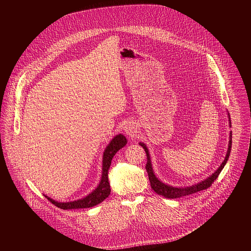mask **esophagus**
<instances>
[{"label":"esophagus","mask_w":251,"mask_h":251,"mask_svg":"<svg viewBox=\"0 0 251 251\" xmlns=\"http://www.w3.org/2000/svg\"><path fill=\"white\" fill-rule=\"evenodd\" d=\"M124 131H125V133H126L127 135H129V136L134 135V127H132L131 125L125 126V127H124Z\"/></svg>","instance_id":"esophagus-1"}]
</instances>
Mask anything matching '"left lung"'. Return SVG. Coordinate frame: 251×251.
I'll use <instances>...</instances> for the list:
<instances>
[{
    "label": "left lung",
    "mask_w": 251,
    "mask_h": 251,
    "mask_svg": "<svg viewBox=\"0 0 251 251\" xmlns=\"http://www.w3.org/2000/svg\"><path fill=\"white\" fill-rule=\"evenodd\" d=\"M228 119H229V126L231 127V121H230L229 114H228ZM231 135L232 134L230 132L229 142H228V150H227L226 159L221 164L219 169L216 172H214L211 176H209L207 178H205V180H203V181H201V182H200V183H198L194 186H190V187H186V188H175V187H172V186H169V185H166V184L162 183L154 174L148 148L146 147L144 143H139V145H141L143 147V149H144L145 152H146V156H147L146 170H147V173H148L149 181H150L151 188L153 189V191L156 192L158 195L166 198V199H177V198L189 196V195H192V194H195V193H198V192H201L202 190H206L207 188H209L211 186V184L217 180L219 175L221 174V172L225 168V166H226V162L229 158V154H230V151H231V140H232Z\"/></svg>",
    "instance_id": "left-lung-1"
}]
</instances>
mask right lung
Wrapping results in <instances>:
<instances>
[{"instance_id": "right-lung-1", "label": "right lung", "mask_w": 251, "mask_h": 251, "mask_svg": "<svg viewBox=\"0 0 251 251\" xmlns=\"http://www.w3.org/2000/svg\"><path fill=\"white\" fill-rule=\"evenodd\" d=\"M127 144V139L124 135L119 134L116 135L111 142L106 147L104 153H103V164H102V176L101 181L98 185V187L87 197L77 200L75 201H68V202H58L53 201L52 199L46 196V198L52 202L55 206L61 208V209H76V208H87L92 207L101 201H103L106 198H108L110 195L111 189L108 181V170L111 165V161L114 157V155L125 145Z\"/></svg>"}]
</instances>
